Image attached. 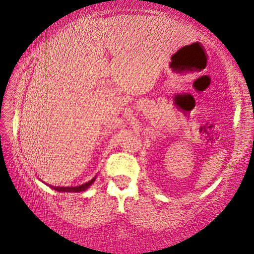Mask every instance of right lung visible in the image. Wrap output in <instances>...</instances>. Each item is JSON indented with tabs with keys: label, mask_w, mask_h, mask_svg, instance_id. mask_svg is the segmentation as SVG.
Instances as JSON below:
<instances>
[{
	"label": "right lung",
	"mask_w": 254,
	"mask_h": 254,
	"mask_svg": "<svg viewBox=\"0 0 254 254\" xmlns=\"http://www.w3.org/2000/svg\"><path fill=\"white\" fill-rule=\"evenodd\" d=\"M96 177L93 179L90 180V182L83 184V185H79V186H76V187H53L55 190H58V192H71V193H76V192H83V190H88L90 186L92 185V183L95 182Z\"/></svg>",
	"instance_id": "1"
}]
</instances>
